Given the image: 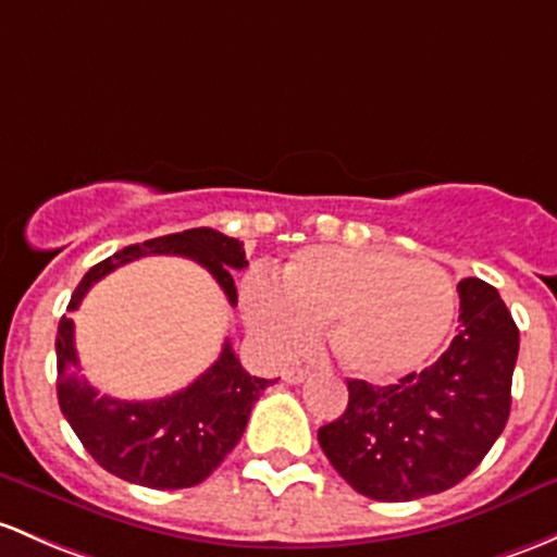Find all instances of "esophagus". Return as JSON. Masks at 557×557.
<instances>
[{
    "instance_id": "esophagus-1",
    "label": "esophagus",
    "mask_w": 557,
    "mask_h": 557,
    "mask_svg": "<svg viewBox=\"0 0 557 557\" xmlns=\"http://www.w3.org/2000/svg\"><path fill=\"white\" fill-rule=\"evenodd\" d=\"M307 376H309L307 368H298V366H290V368H285V371H283V379L288 384H301Z\"/></svg>"
}]
</instances>
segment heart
I'll use <instances>...</instances> for the list:
<instances>
[{"instance_id": "1", "label": "heart", "mask_w": 557, "mask_h": 557, "mask_svg": "<svg viewBox=\"0 0 557 557\" xmlns=\"http://www.w3.org/2000/svg\"><path fill=\"white\" fill-rule=\"evenodd\" d=\"M245 318L277 355H294L331 323L327 342L344 371L395 382L441 352L456 318V288L441 267L392 250L307 248L280 288L256 280Z\"/></svg>"}]
</instances>
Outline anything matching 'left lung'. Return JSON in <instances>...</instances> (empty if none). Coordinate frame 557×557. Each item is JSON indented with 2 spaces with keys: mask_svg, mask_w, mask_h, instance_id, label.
I'll return each mask as SVG.
<instances>
[{
  "mask_svg": "<svg viewBox=\"0 0 557 557\" xmlns=\"http://www.w3.org/2000/svg\"><path fill=\"white\" fill-rule=\"evenodd\" d=\"M518 325L499 290L459 283V331L450 347L397 384L349 379V403L318 441L357 494L411 502L461 483L510 419Z\"/></svg>",
  "mask_w": 557,
  "mask_h": 557,
  "instance_id": "obj_1",
  "label": "left lung"
}]
</instances>
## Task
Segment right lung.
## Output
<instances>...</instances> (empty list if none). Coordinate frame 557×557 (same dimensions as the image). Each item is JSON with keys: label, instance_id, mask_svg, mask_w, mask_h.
<instances>
[{"label": "right lung", "instance_id": "1", "mask_svg": "<svg viewBox=\"0 0 557 557\" xmlns=\"http://www.w3.org/2000/svg\"><path fill=\"white\" fill-rule=\"evenodd\" d=\"M144 256H184L213 274L232 307H237L232 269H245L243 243L208 230H186L146 239L116 250L82 277L69 301V312L79 307L87 290L122 263ZM58 403L87 454L127 483L157 491L191 488L202 483L226 454L237 446L248 424L250 408L267 389L269 379L250 376L239 366L232 344L224 342L219 360L186 389L160 400H116L98 395L79 373L74 349V323L63 314L55 336Z\"/></svg>", "mask_w": 557, "mask_h": 557}]
</instances>
